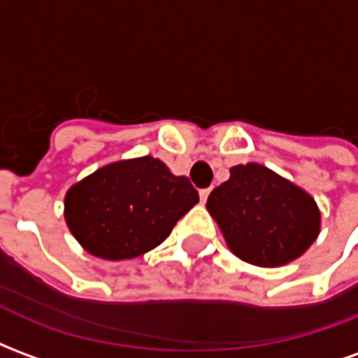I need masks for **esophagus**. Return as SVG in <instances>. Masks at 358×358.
<instances>
[{
    "label": "esophagus",
    "instance_id": "34e87169",
    "mask_svg": "<svg viewBox=\"0 0 358 358\" xmlns=\"http://www.w3.org/2000/svg\"><path fill=\"white\" fill-rule=\"evenodd\" d=\"M209 194H210V187H205V189H201V192H199V197H201L203 203L207 201V197H209Z\"/></svg>",
    "mask_w": 358,
    "mask_h": 358
}]
</instances>
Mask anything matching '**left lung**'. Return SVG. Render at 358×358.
I'll return each instance as SVG.
<instances>
[{"label": "left lung", "mask_w": 358, "mask_h": 358, "mask_svg": "<svg viewBox=\"0 0 358 358\" xmlns=\"http://www.w3.org/2000/svg\"><path fill=\"white\" fill-rule=\"evenodd\" d=\"M207 209L228 248L245 263L280 266L303 255L318 236L315 199L263 164H238L210 192Z\"/></svg>", "instance_id": "1"}]
</instances>
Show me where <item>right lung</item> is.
Returning a JSON list of instances; mask_svg holds the SVG:
<instances>
[{"label": "right lung", "instance_id": "add662e5", "mask_svg": "<svg viewBox=\"0 0 358 358\" xmlns=\"http://www.w3.org/2000/svg\"><path fill=\"white\" fill-rule=\"evenodd\" d=\"M199 201L186 176L140 157L103 166L69 189L66 224L92 255L122 261L163 243L174 224Z\"/></svg>", "mask_w": 358, "mask_h": 358}]
</instances>
